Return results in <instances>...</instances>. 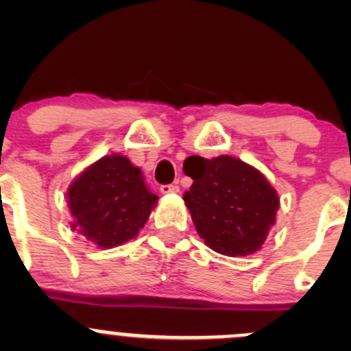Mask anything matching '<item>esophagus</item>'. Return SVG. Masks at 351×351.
Listing matches in <instances>:
<instances>
[{"label": "esophagus", "instance_id": "34e87169", "mask_svg": "<svg viewBox=\"0 0 351 351\" xmlns=\"http://www.w3.org/2000/svg\"><path fill=\"white\" fill-rule=\"evenodd\" d=\"M180 190V186L176 183H169V185H161L159 192L161 193H176Z\"/></svg>", "mask_w": 351, "mask_h": 351}]
</instances>
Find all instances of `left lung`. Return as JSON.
<instances>
[{"label": "left lung", "instance_id": "obj_1", "mask_svg": "<svg viewBox=\"0 0 351 351\" xmlns=\"http://www.w3.org/2000/svg\"><path fill=\"white\" fill-rule=\"evenodd\" d=\"M183 171L193 180L183 200L205 244L228 256L256 253L275 224L280 205L268 180L231 156H190Z\"/></svg>", "mask_w": 351, "mask_h": 351}]
</instances>
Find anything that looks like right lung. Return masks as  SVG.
Instances as JSON below:
<instances>
[{"label": "right lung", "instance_id": "1", "mask_svg": "<svg viewBox=\"0 0 351 351\" xmlns=\"http://www.w3.org/2000/svg\"><path fill=\"white\" fill-rule=\"evenodd\" d=\"M71 228L100 247L134 239L158 204L129 158L104 156L88 166L67 190Z\"/></svg>", "mask_w": 351, "mask_h": 351}]
</instances>
